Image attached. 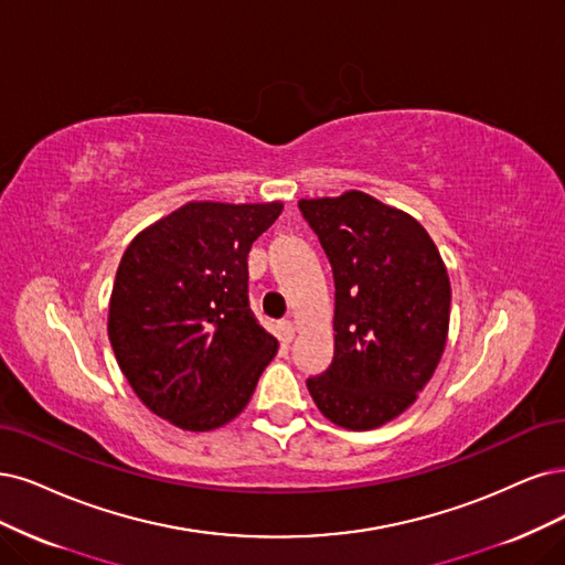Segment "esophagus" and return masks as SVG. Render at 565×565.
Segmentation results:
<instances>
[{"instance_id": "obj_1", "label": "esophagus", "mask_w": 565, "mask_h": 565, "mask_svg": "<svg viewBox=\"0 0 565 565\" xmlns=\"http://www.w3.org/2000/svg\"><path fill=\"white\" fill-rule=\"evenodd\" d=\"M279 332H281V340L284 342H290L296 338V326H294V321H281L279 323Z\"/></svg>"}]
</instances>
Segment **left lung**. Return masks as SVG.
<instances>
[{
    "label": "left lung",
    "instance_id": "obj_1",
    "mask_svg": "<svg viewBox=\"0 0 565 565\" xmlns=\"http://www.w3.org/2000/svg\"><path fill=\"white\" fill-rule=\"evenodd\" d=\"M298 206L335 279V353L307 388L332 424L377 428L416 401L443 359L447 267L419 221L361 191Z\"/></svg>",
    "mask_w": 565,
    "mask_h": 565
}]
</instances>
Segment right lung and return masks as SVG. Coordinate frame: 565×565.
I'll use <instances>...</instances> for the list:
<instances>
[{
    "label": "right lung",
    "mask_w": 565,
    "mask_h": 565,
    "mask_svg": "<svg viewBox=\"0 0 565 565\" xmlns=\"http://www.w3.org/2000/svg\"><path fill=\"white\" fill-rule=\"evenodd\" d=\"M281 202H188L125 250L109 340L137 398L183 430H214L248 405L277 340L248 307V250Z\"/></svg>",
    "instance_id": "add662e5"
}]
</instances>
